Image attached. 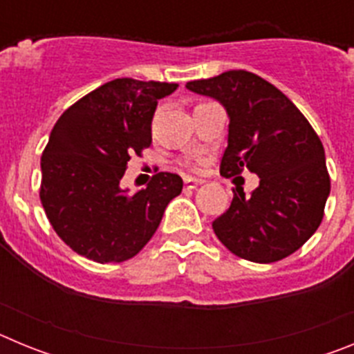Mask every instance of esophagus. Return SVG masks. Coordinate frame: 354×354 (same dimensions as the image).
Here are the masks:
<instances>
[{
	"label": "esophagus",
	"instance_id": "34e87169",
	"mask_svg": "<svg viewBox=\"0 0 354 354\" xmlns=\"http://www.w3.org/2000/svg\"><path fill=\"white\" fill-rule=\"evenodd\" d=\"M202 183H204V180L193 179V177H186V179H184V187H186V189H196Z\"/></svg>",
	"mask_w": 354,
	"mask_h": 354
}]
</instances>
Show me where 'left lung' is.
<instances>
[{
  "label": "left lung",
  "instance_id": "1",
  "mask_svg": "<svg viewBox=\"0 0 354 354\" xmlns=\"http://www.w3.org/2000/svg\"><path fill=\"white\" fill-rule=\"evenodd\" d=\"M187 90L211 97L228 115L221 175L257 174L250 196L234 192L227 212L212 221L234 255L270 264L289 257L317 230L330 195L323 143L303 113L277 86L246 71L189 81Z\"/></svg>",
  "mask_w": 354,
  "mask_h": 354
}]
</instances>
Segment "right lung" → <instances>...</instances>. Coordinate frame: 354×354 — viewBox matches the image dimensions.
Masks as SVG:
<instances>
[{"mask_svg": "<svg viewBox=\"0 0 354 354\" xmlns=\"http://www.w3.org/2000/svg\"><path fill=\"white\" fill-rule=\"evenodd\" d=\"M177 86L113 80L65 109L53 127L40 159V202L55 232L83 257L101 264L134 257L183 192V179L168 171L134 193L120 186L131 156L152 143L158 101Z\"/></svg>", "mask_w": 354, "mask_h": 354, "instance_id": "add662e5", "label": "right lung"}]
</instances>
